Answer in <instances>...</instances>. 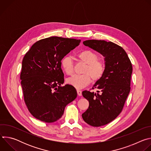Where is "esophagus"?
Wrapping results in <instances>:
<instances>
[{
    "mask_svg": "<svg viewBox=\"0 0 151 151\" xmlns=\"http://www.w3.org/2000/svg\"><path fill=\"white\" fill-rule=\"evenodd\" d=\"M77 93H78V95L79 96H82V91L81 90H77Z\"/></svg>",
    "mask_w": 151,
    "mask_h": 151,
    "instance_id": "obj_1",
    "label": "esophagus"
}]
</instances>
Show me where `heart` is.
Here are the masks:
<instances>
[{
    "label": "heart",
    "instance_id": "1",
    "mask_svg": "<svg viewBox=\"0 0 151 151\" xmlns=\"http://www.w3.org/2000/svg\"><path fill=\"white\" fill-rule=\"evenodd\" d=\"M78 58L84 63L87 64L83 70V75H75L67 79L66 82L73 87L81 89L88 85L91 78L93 81L100 80L104 74L106 66L103 61L99 60V55L90 50H84L78 54ZM61 66L68 75L73 73L74 67L72 58L65 56L61 61Z\"/></svg>",
    "mask_w": 151,
    "mask_h": 151
}]
</instances>
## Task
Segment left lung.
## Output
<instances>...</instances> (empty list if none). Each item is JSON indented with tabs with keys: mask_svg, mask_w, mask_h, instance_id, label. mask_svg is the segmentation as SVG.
<instances>
[{
	"mask_svg": "<svg viewBox=\"0 0 151 151\" xmlns=\"http://www.w3.org/2000/svg\"><path fill=\"white\" fill-rule=\"evenodd\" d=\"M84 45L100 52L104 57L105 72L92 89L97 93L82 91L89 101L88 109L82 114L85 122L93 127H100L114 120L122 112L130 91L132 64L125 50L112 42L88 40Z\"/></svg>",
	"mask_w": 151,
	"mask_h": 151,
	"instance_id": "8db88e82",
	"label": "left lung"
}]
</instances>
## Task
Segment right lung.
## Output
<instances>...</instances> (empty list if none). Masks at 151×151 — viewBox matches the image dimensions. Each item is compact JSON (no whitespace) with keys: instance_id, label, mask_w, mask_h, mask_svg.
Here are the masks:
<instances>
[{"instance_id":"right-lung-1","label":"right lung","mask_w":151,"mask_h":151,"mask_svg":"<svg viewBox=\"0 0 151 151\" xmlns=\"http://www.w3.org/2000/svg\"><path fill=\"white\" fill-rule=\"evenodd\" d=\"M81 40L50 37L38 40L24 55L20 75L24 99L30 114L48 123L59 119L67 104L77 97L72 85L64 83L61 61Z\"/></svg>"}]
</instances>
